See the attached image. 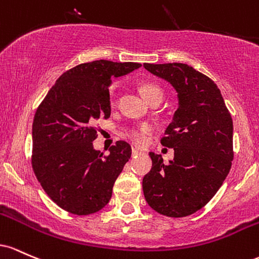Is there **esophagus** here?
<instances>
[{"mask_svg":"<svg viewBox=\"0 0 259 259\" xmlns=\"http://www.w3.org/2000/svg\"><path fill=\"white\" fill-rule=\"evenodd\" d=\"M138 154H141V152H139L137 148H132V156L138 155Z\"/></svg>","mask_w":259,"mask_h":259,"instance_id":"esophagus-1","label":"esophagus"}]
</instances>
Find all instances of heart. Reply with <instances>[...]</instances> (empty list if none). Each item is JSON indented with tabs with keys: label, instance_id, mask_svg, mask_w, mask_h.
I'll use <instances>...</instances> for the list:
<instances>
[{
	"label": "heart",
	"instance_id": "b5f03b06",
	"mask_svg": "<svg viewBox=\"0 0 259 259\" xmlns=\"http://www.w3.org/2000/svg\"><path fill=\"white\" fill-rule=\"evenodd\" d=\"M139 92H141V95L143 97V99L147 101V103L148 101L152 100L154 97H159V95L162 97L161 89L154 83H142L141 85H139ZM109 99H110V105L115 106L116 105V95H115L114 91L110 92ZM153 130H154L153 124H149V123L142 124V126L130 130L128 137L132 139L133 143L142 145L145 143V141H147L148 133L152 132Z\"/></svg>",
	"mask_w": 259,
	"mask_h": 259
}]
</instances>
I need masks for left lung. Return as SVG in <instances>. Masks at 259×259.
I'll list each match as a JSON object with an SVG mask.
<instances>
[{"label": "left lung", "instance_id": "left-lung-1", "mask_svg": "<svg viewBox=\"0 0 259 259\" xmlns=\"http://www.w3.org/2000/svg\"><path fill=\"white\" fill-rule=\"evenodd\" d=\"M144 68L172 85L179 107L161 144L174 148V160L150 153L152 170L143 177L145 200L162 215L196 213L214 197L234 159L232 118L210 78L185 63H144Z\"/></svg>", "mask_w": 259, "mask_h": 259}]
</instances>
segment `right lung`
<instances>
[{
	"mask_svg": "<svg viewBox=\"0 0 259 259\" xmlns=\"http://www.w3.org/2000/svg\"><path fill=\"white\" fill-rule=\"evenodd\" d=\"M137 62L99 60L65 72L37 107L31 164L37 181L59 207L88 215L109 203L112 187L131 158V145L116 142L110 154L94 149L95 123L111 114L112 78L138 69Z\"/></svg>",
	"mask_w": 259,
	"mask_h": 259,
	"instance_id": "obj_1",
	"label": "right lung"
}]
</instances>
